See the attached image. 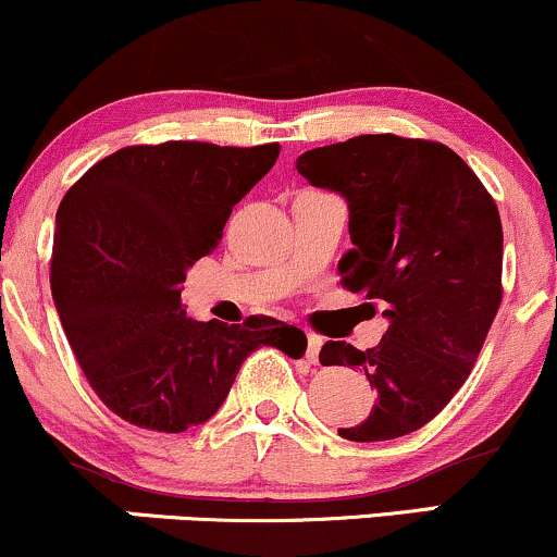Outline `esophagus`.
Here are the masks:
<instances>
[{
	"label": "esophagus",
	"mask_w": 557,
	"mask_h": 557,
	"mask_svg": "<svg viewBox=\"0 0 557 557\" xmlns=\"http://www.w3.org/2000/svg\"><path fill=\"white\" fill-rule=\"evenodd\" d=\"M319 350H322V337H319V335L306 337V361L317 363L319 361Z\"/></svg>",
	"instance_id": "esophagus-1"
}]
</instances>
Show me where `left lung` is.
<instances>
[{"instance_id":"8db88e82","label":"left lung","mask_w":557,"mask_h":557,"mask_svg":"<svg viewBox=\"0 0 557 557\" xmlns=\"http://www.w3.org/2000/svg\"><path fill=\"white\" fill-rule=\"evenodd\" d=\"M296 170L348 201L354 248L337 272L389 322L374 348L330 341L319 354L324 367H359L376 393L369 419L337 434L380 443L417 432L461 389L500 309L495 201L445 144L393 133L311 149Z\"/></svg>"}]
</instances>
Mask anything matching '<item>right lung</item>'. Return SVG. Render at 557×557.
<instances>
[{
  "label": "right lung",
  "instance_id": "obj_1",
  "mask_svg": "<svg viewBox=\"0 0 557 557\" xmlns=\"http://www.w3.org/2000/svg\"><path fill=\"white\" fill-rule=\"evenodd\" d=\"M277 157L280 144L125 146L62 198L52 298L88 385L120 419L185 432L214 417L261 345L306 350L293 324L248 317L227 327L181 304L185 272L220 246L233 207Z\"/></svg>",
  "mask_w": 557,
  "mask_h": 557
}]
</instances>
